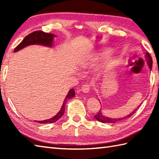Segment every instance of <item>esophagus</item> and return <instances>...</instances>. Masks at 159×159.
<instances>
[{
	"label": "esophagus",
	"instance_id": "obj_1",
	"mask_svg": "<svg viewBox=\"0 0 159 159\" xmlns=\"http://www.w3.org/2000/svg\"><path fill=\"white\" fill-rule=\"evenodd\" d=\"M89 89H90V86L88 85V84H85V85H82L81 89H80V90H81L83 93H89Z\"/></svg>",
	"mask_w": 159,
	"mask_h": 159
}]
</instances>
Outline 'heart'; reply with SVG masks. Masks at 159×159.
Returning <instances> with one entry per match:
<instances>
[{
	"label": "heart",
	"instance_id": "obj_1",
	"mask_svg": "<svg viewBox=\"0 0 159 159\" xmlns=\"http://www.w3.org/2000/svg\"><path fill=\"white\" fill-rule=\"evenodd\" d=\"M111 54V49H106L104 50L102 52L100 53H93L91 55L87 56L86 58H84L81 61V66L83 67H89L94 65L98 61H99L102 57H109ZM116 63V60L114 59H109L107 62V66L109 67L113 66L114 64Z\"/></svg>",
	"mask_w": 159,
	"mask_h": 159
}]
</instances>
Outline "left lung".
Masks as SVG:
<instances>
[{"label":"left lung","mask_w":159,"mask_h":159,"mask_svg":"<svg viewBox=\"0 0 159 159\" xmlns=\"http://www.w3.org/2000/svg\"><path fill=\"white\" fill-rule=\"evenodd\" d=\"M145 57H146V62H147V64H148V67H149V68L150 70H152V59L151 56L150 55V54L148 53V52L146 53V55H145ZM98 100L100 101V100ZM140 105H141V104H140ZM139 106L135 110H134L131 113L128 114L127 116H124V117H121V118H111V117H107L105 116H104V115L102 114V110H100L98 111V113L97 114L95 115V116H94V118H95L96 120L99 121H100V122H102V123L114 124V123H116V122H117V121H121V120H122L124 119H126V118H128V117H130L132 115H133L134 113H135L136 110L138 109V108L139 107Z\"/></svg>","instance_id":"8db88e82"}]
</instances>
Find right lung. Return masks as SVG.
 Here are the masks:
<instances>
[{"label": "right lung", "instance_id": "right-lung-1", "mask_svg": "<svg viewBox=\"0 0 159 159\" xmlns=\"http://www.w3.org/2000/svg\"><path fill=\"white\" fill-rule=\"evenodd\" d=\"M56 36V35L52 34V33H47L41 31H34L33 33H31V34L25 37L22 42L15 48L14 52H18L20 50H22V48H25V47L28 46L35 44L48 46L49 48H52L53 46V39ZM74 96H75V91L73 89H71L68 93H67V95L66 96L65 99H64L63 103L60 111L57 113L56 116L52 117V118H50L48 120H45L43 121L35 120V121H37V122L39 124H51L59 120L62 117L64 112H65V106L66 101L67 100L72 98Z\"/></svg>", "mask_w": 159, "mask_h": 159}]
</instances>
